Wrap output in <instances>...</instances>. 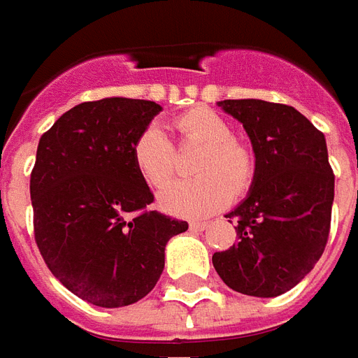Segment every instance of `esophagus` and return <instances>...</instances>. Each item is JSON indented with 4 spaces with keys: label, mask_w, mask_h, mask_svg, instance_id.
<instances>
[{
    "label": "esophagus",
    "mask_w": 358,
    "mask_h": 358,
    "mask_svg": "<svg viewBox=\"0 0 358 358\" xmlns=\"http://www.w3.org/2000/svg\"><path fill=\"white\" fill-rule=\"evenodd\" d=\"M208 222H191V229H196V231H204L208 229Z\"/></svg>",
    "instance_id": "obj_1"
}]
</instances>
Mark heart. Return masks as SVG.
<instances>
[{"label":"heart","mask_w":358,"mask_h":358,"mask_svg":"<svg viewBox=\"0 0 358 358\" xmlns=\"http://www.w3.org/2000/svg\"><path fill=\"white\" fill-rule=\"evenodd\" d=\"M185 143L204 146L194 162L199 177L175 181L159 192V208L171 215L202 217L225 208L233 192L241 194L252 183L256 162L252 152L233 138L231 125L208 108H194L173 121ZM131 159L144 183L159 189L175 171V152L166 133L156 125L134 138Z\"/></svg>","instance_id":"heart-1"}]
</instances>
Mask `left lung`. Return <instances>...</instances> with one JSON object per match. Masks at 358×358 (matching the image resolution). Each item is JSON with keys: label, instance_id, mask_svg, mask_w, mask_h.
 I'll return each mask as SVG.
<instances>
[{"label": "left lung", "instance_id": "obj_1", "mask_svg": "<svg viewBox=\"0 0 358 358\" xmlns=\"http://www.w3.org/2000/svg\"><path fill=\"white\" fill-rule=\"evenodd\" d=\"M217 106L243 123L256 171L248 194L225 217L239 241L214 252L227 287L250 296L293 289L320 260L329 235L334 171L324 134L285 103L224 100Z\"/></svg>", "mask_w": 358, "mask_h": 358}]
</instances>
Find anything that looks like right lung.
I'll return each instance as SVG.
<instances>
[{
    "instance_id": "add662e5",
    "label": "right lung",
    "mask_w": 358,
    "mask_h": 358,
    "mask_svg": "<svg viewBox=\"0 0 358 358\" xmlns=\"http://www.w3.org/2000/svg\"><path fill=\"white\" fill-rule=\"evenodd\" d=\"M159 111L156 102L119 96L78 103L38 143L30 175L36 245L50 272L96 306L148 295L167 241L189 229L146 210L154 194L131 159L134 138Z\"/></svg>"
}]
</instances>
